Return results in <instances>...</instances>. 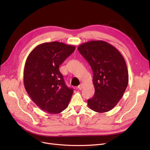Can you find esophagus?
<instances>
[{
	"mask_svg": "<svg viewBox=\"0 0 150 150\" xmlns=\"http://www.w3.org/2000/svg\"><path fill=\"white\" fill-rule=\"evenodd\" d=\"M83 83H80V84L78 86V88L80 90H81V89H82V88H83Z\"/></svg>",
	"mask_w": 150,
	"mask_h": 150,
	"instance_id": "esophagus-1",
	"label": "esophagus"
}]
</instances>
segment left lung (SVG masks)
Returning a JSON list of instances; mask_svg holds the SVG:
<instances>
[{"mask_svg":"<svg viewBox=\"0 0 150 150\" xmlns=\"http://www.w3.org/2000/svg\"><path fill=\"white\" fill-rule=\"evenodd\" d=\"M78 50L93 72L94 96L88 100L89 108L99 113L108 112L119 103L128 84L124 58L115 47L103 41H91Z\"/></svg>","mask_w":150,"mask_h":150,"instance_id":"1","label":"left lung"}]
</instances>
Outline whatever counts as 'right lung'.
<instances>
[{"label": "right lung", "mask_w": 150, "mask_h": 150, "mask_svg": "<svg viewBox=\"0 0 150 150\" xmlns=\"http://www.w3.org/2000/svg\"><path fill=\"white\" fill-rule=\"evenodd\" d=\"M75 47L54 41L39 44L28 56L23 83L31 99L43 111L59 114L68 106L74 89L66 86L59 67Z\"/></svg>", "instance_id": "1"}]
</instances>
